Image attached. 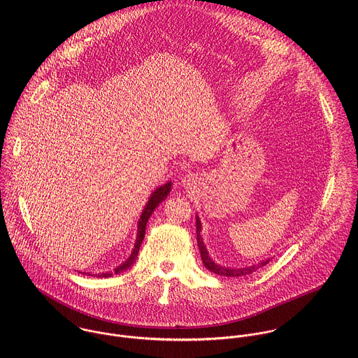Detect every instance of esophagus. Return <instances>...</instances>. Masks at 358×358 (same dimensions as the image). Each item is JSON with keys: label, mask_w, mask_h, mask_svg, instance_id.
Listing matches in <instances>:
<instances>
[{"label": "esophagus", "mask_w": 358, "mask_h": 358, "mask_svg": "<svg viewBox=\"0 0 358 358\" xmlns=\"http://www.w3.org/2000/svg\"><path fill=\"white\" fill-rule=\"evenodd\" d=\"M196 182H197V178H196L193 173H187V175H185V176L182 178V185H183L185 187H192V186L196 185Z\"/></svg>", "instance_id": "34e87169"}]
</instances>
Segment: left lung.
Masks as SVG:
<instances>
[{"label": "left lung", "mask_w": 358, "mask_h": 358, "mask_svg": "<svg viewBox=\"0 0 358 358\" xmlns=\"http://www.w3.org/2000/svg\"><path fill=\"white\" fill-rule=\"evenodd\" d=\"M196 220H197V243H199V248H200V252H201L203 263H204L205 267L209 271H212L215 274H219V275H224V277H243V275L252 274L257 268L266 266L270 262V259H266V260H262L260 263L254 264V266H247V267H240V268L226 267V266L215 263L213 259H210V256L208 254V251L205 248L204 241H203V237H201V229H203L201 220H200L199 216H196Z\"/></svg>", "instance_id": "obj_1"}]
</instances>
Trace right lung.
Returning <instances> with one entry per match:
<instances>
[{"label": "right lung", "instance_id": "1", "mask_svg": "<svg viewBox=\"0 0 358 358\" xmlns=\"http://www.w3.org/2000/svg\"><path fill=\"white\" fill-rule=\"evenodd\" d=\"M171 187H172V182L168 180L165 185L157 187L153 193H152V196H150L148 204L145 205V209H143L142 213H141V219H139V222H138V233H136V241H135L134 250H132L131 255L128 256V259H127L125 262H122L121 264H118V266H117L115 268H113L111 271H103V273H98V274H96V273L92 274V273H88V271H78V273H83V274L91 275V277H98V278L104 277V278H106V277H113V275H115V274H120V273L128 270V268L135 263V260H136V257H138L141 244H142V241H143V238H145L146 224H148V222H149V219H150L154 209L159 205V203H162V201L168 197V194H169V192H171Z\"/></svg>", "mask_w": 358, "mask_h": 358}]
</instances>
